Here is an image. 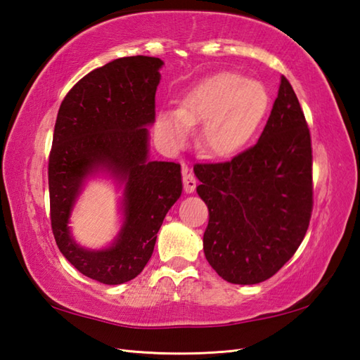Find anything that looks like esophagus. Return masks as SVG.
<instances>
[{
    "instance_id": "esophagus-1",
    "label": "esophagus",
    "mask_w": 360,
    "mask_h": 360,
    "mask_svg": "<svg viewBox=\"0 0 360 360\" xmlns=\"http://www.w3.org/2000/svg\"><path fill=\"white\" fill-rule=\"evenodd\" d=\"M182 186L187 193H192L196 188V178L193 173L188 172L187 167H182Z\"/></svg>"
}]
</instances>
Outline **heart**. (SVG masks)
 Returning a JSON list of instances; mask_svg holds the SVG:
<instances>
[{
    "label": "heart",
    "mask_w": 360,
    "mask_h": 360,
    "mask_svg": "<svg viewBox=\"0 0 360 360\" xmlns=\"http://www.w3.org/2000/svg\"><path fill=\"white\" fill-rule=\"evenodd\" d=\"M269 106L266 88L241 74L221 72L202 80L182 98L178 111H160L156 136L179 148L190 127L202 125L201 145L213 156L227 158L244 148Z\"/></svg>",
    "instance_id": "obj_1"
}]
</instances>
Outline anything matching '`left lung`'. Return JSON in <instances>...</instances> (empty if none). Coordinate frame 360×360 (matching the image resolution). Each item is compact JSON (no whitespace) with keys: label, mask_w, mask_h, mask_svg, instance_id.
Here are the masks:
<instances>
[{"label":"left lung","mask_w":360,"mask_h":360,"mask_svg":"<svg viewBox=\"0 0 360 360\" xmlns=\"http://www.w3.org/2000/svg\"><path fill=\"white\" fill-rule=\"evenodd\" d=\"M193 170L209 207L202 240L209 264L235 285L271 278L300 246L314 204L311 133L285 75L258 142Z\"/></svg>","instance_id":"1"}]
</instances>
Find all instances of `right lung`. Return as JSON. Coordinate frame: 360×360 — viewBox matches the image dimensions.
I'll list each match as a JSON object with an SVG mask.
<instances>
[{
    "instance_id": "1",
    "label": "right lung",
    "mask_w": 360,
    "mask_h": 360,
    "mask_svg": "<svg viewBox=\"0 0 360 360\" xmlns=\"http://www.w3.org/2000/svg\"><path fill=\"white\" fill-rule=\"evenodd\" d=\"M160 66L156 57L112 60L75 83L57 114L48 164L52 233L68 262L103 285L142 272L167 212L181 196V165L147 160L145 127L155 122ZM98 165L126 181L127 218L115 246L96 252L72 241L67 218L81 181Z\"/></svg>"
}]
</instances>
